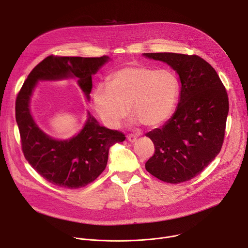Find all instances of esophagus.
<instances>
[{
	"instance_id": "34e87169",
	"label": "esophagus",
	"mask_w": 248,
	"mask_h": 248,
	"mask_svg": "<svg viewBox=\"0 0 248 248\" xmlns=\"http://www.w3.org/2000/svg\"><path fill=\"white\" fill-rule=\"evenodd\" d=\"M136 139H137V136H136L135 134H129V135H127V140L129 141L130 143H134L135 141H136Z\"/></svg>"
}]
</instances>
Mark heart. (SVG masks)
Returning <instances> with one entry per match:
<instances>
[{
	"instance_id": "1",
	"label": "heart",
	"mask_w": 248,
	"mask_h": 248,
	"mask_svg": "<svg viewBox=\"0 0 248 248\" xmlns=\"http://www.w3.org/2000/svg\"><path fill=\"white\" fill-rule=\"evenodd\" d=\"M179 94V82L166 69L127 64L114 72L108 85L99 84L92 92L93 108L110 128H117L127 115L134 122L153 127L170 116Z\"/></svg>"
}]
</instances>
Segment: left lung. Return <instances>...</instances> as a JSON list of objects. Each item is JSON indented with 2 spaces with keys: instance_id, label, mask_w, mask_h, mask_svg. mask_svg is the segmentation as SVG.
Segmentation results:
<instances>
[{
  "instance_id": "8db88e82",
  "label": "left lung",
  "mask_w": 248,
  "mask_h": 248,
  "mask_svg": "<svg viewBox=\"0 0 248 248\" xmlns=\"http://www.w3.org/2000/svg\"><path fill=\"white\" fill-rule=\"evenodd\" d=\"M178 74V107L161 127L146 133L155 145L145 168L155 178L181 184L200 173L220 153L229 113L227 91L216 70L198 56L144 53Z\"/></svg>"
}]
</instances>
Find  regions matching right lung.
<instances>
[{
	"mask_svg": "<svg viewBox=\"0 0 248 248\" xmlns=\"http://www.w3.org/2000/svg\"><path fill=\"white\" fill-rule=\"evenodd\" d=\"M110 60L108 56L47 57L32 69L17 95L16 119L24 157L35 170L55 186L74 189L95 181L107 166L109 149L123 142L125 136L100 125L89 112L85 124L75 136L67 139L50 136L31 115L34 90L40 81L75 79L89 102L92 76Z\"/></svg>",
	"mask_w": 248,
	"mask_h": 248,
	"instance_id": "add662e5",
	"label": "right lung"
}]
</instances>
